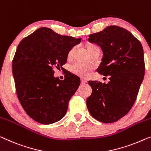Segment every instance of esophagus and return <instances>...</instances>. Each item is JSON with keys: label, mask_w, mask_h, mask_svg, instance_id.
I'll return each instance as SVG.
<instances>
[{"label": "esophagus", "mask_w": 151, "mask_h": 151, "mask_svg": "<svg viewBox=\"0 0 151 151\" xmlns=\"http://www.w3.org/2000/svg\"><path fill=\"white\" fill-rule=\"evenodd\" d=\"M87 83V81H85V80H84V79H82L81 80V84H83V85H85Z\"/></svg>", "instance_id": "esophagus-1"}]
</instances>
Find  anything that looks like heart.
Listing matches in <instances>:
<instances>
[{"label":"heart","instance_id":"1","mask_svg":"<svg viewBox=\"0 0 151 151\" xmlns=\"http://www.w3.org/2000/svg\"><path fill=\"white\" fill-rule=\"evenodd\" d=\"M98 48V47L93 44H89L87 45V50H88L89 53L93 50V49ZM74 51H75V48L71 49L68 53V59H71L73 56ZM72 71L73 73L76 74L78 76H81L83 78H86L89 75L90 73H91L92 70V66L90 65L81 64V63H76L72 66L71 68Z\"/></svg>","mask_w":151,"mask_h":151}]
</instances>
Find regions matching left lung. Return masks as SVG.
<instances>
[{
  "mask_svg": "<svg viewBox=\"0 0 151 151\" xmlns=\"http://www.w3.org/2000/svg\"><path fill=\"white\" fill-rule=\"evenodd\" d=\"M88 40L102 49L103 57L97 71L109 75L110 81L88 82L92 93L87 99V107L100 122H115L131 110L144 79L142 46L131 32L116 26L91 34Z\"/></svg>",
  "mask_w": 151,
  "mask_h": 151,
  "instance_id": "obj_1",
  "label": "left lung"
}]
</instances>
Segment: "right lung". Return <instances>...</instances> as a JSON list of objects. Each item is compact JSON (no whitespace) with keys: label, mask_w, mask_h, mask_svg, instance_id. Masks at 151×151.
<instances>
[{"label":"right lung","mask_w":151,"mask_h":151,"mask_svg":"<svg viewBox=\"0 0 151 151\" xmlns=\"http://www.w3.org/2000/svg\"><path fill=\"white\" fill-rule=\"evenodd\" d=\"M81 38L62 36L42 27L18 45L13 60V75L17 97L27 114L40 123L49 125L62 119L80 78L71 73L61 81L53 68H62L68 53Z\"/></svg>","instance_id":"add662e5"}]
</instances>
